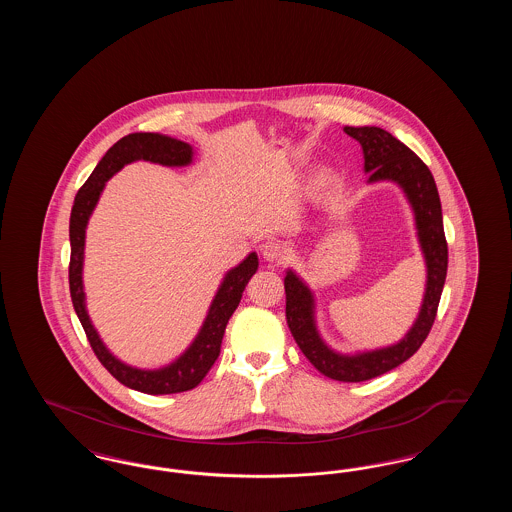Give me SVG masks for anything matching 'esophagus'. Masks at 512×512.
<instances>
[{"instance_id":"esophagus-1","label":"esophagus","mask_w":512,"mask_h":512,"mask_svg":"<svg viewBox=\"0 0 512 512\" xmlns=\"http://www.w3.org/2000/svg\"><path fill=\"white\" fill-rule=\"evenodd\" d=\"M261 255L268 263H282L286 259L288 251H286L284 244H280L276 240H268V242L261 245Z\"/></svg>"}]
</instances>
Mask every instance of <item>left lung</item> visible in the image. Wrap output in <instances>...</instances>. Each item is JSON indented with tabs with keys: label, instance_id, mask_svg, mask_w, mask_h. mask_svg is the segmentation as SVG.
Returning a JSON list of instances; mask_svg holds the SVG:
<instances>
[{
	"label": "left lung",
	"instance_id": "8db88e82",
	"mask_svg": "<svg viewBox=\"0 0 512 512\" xmlns=\"http://www.w3.org/2000/svg\"><path fill=\"white\" fill-rule=\"evenodd\" d=\"M343 132L355 138L363 147L368 184L384 180L395 182L413 207L418 244L426 263L424 299L418 317L403 340L388 347L343 355L328 347L320 338L315 320V295L288 268L284 278L286 318L293 340L297 341L303 355L318 372L340 382H365L411 359L428 338L436 320L439 297L447 276V242L443 232L438 188L432 172L422 163V159L384 128L345 126Z\"/></svg>",
	"mask_w": 512,
	"mask_h": 512
}]
</instances>
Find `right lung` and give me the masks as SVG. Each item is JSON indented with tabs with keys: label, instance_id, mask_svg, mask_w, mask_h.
I'll use <instances>...</instances> for the list:
<instances>
[{
	"label": "right lung",
	"instance_id": "add662e5",
	"mask_svg": "<svg viewBox=\"0 0 512 512\" xmlns=\"http://www.w3.org/2000/svg\"><path fill=\"white\" fill-rule=\"evenodd\" d=\"M140 159L159 163L165 167H186L194 159V147L171 136L153 134V132H136L121 138L103 155L98 167L74 197L71 224H69V238H71L69 286H71L74 311L99 363L130 390L142 391L149 395H167V393L194 390L195 386L205 378V374L211 370V366L215 365L226 324L232 317V313L238 309L247 282L257 272L259 259H257V253H249L238 267L224 274L199 334L195 336L192 345L174 363L163 368H155V370H144V368H134L119 361L99 338L98 330L94 328L86 311V293L82 284L84 242H86L88 220L98 205L99 195L105 188V182L115 172L121 171L124 165Z\"/></svg>",
	"mask_w": 512,
	"mask_h": 512
}]
</instances>
